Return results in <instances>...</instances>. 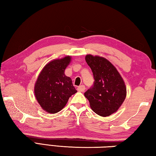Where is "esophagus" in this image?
<instances>
[{
	"label": "esophagus",
	"instance_id": "esophagus-1",
	"mask_svg": "<svg viewBox=\"0 0 156 156\" xmlns=\"http://www.w3.org/2000/svg\"><path fill=\"white\" fill-rule=\"evenodd\" d=\"M84 90H85V87H84V85H80L78 87V91L83 92V91H84Z\"/></svg>",
	"mask_w": 156,
	"mask_h": 156
}]
</instances>
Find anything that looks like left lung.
Listing matches in <instances>:
<instances>
[{"label":"left lung","mask_w":156,"mask_h":156,"mask_svg":"<svg viewBox=\"0 0 156 156\" xmlns=\"http://www.w3.org/2000/svg\"><path fill=\"white\" fill-rule=\"evenodd\" d=\"M85 60L91 69L95 81L93 87L84 93V96L98 115L103 117L112 115L125 100V82L116 68L105 58L87 54Z\"/></svg>","instance_id":"obj_1"}]
</instances>
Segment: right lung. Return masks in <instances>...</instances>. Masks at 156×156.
Here are the masks:
<instances>
[{
    "mask_svg": "<svg viewBox=\"0 0 156 156\" xmlns=\"http://www.w3.org/2000/svg\"><path fill=\"white\" fill-rule=\"evenodd\" d=\"M71 60L70 56L51 60L44 66L37 78L34 94L42 109L47 113L60 112L69 98L77 92L72 79L65 74Z\"/></svg>",
    "mask_w": 156,
    "mask_h": 156,
    "instance_id": "obj_1",
    "label": "right lung"
}]
</instances>
